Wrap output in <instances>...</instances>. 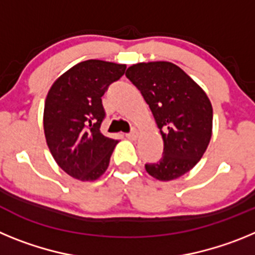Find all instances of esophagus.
I'll return each instance as SVG.
<instances>
[{
	"instance_id": "obj_1",
	"label": "esophagus",
	"mask_w": 255,
	"mask_h": 255,
	"mask_svg": "<svg viewBox=\"0 0 255 255\" xmlns=\"http://www.w3.org/2000/svg\"><path fill=\"white\" fill-rule=\"evenodd\" d=\"M139 136V132L136 131V130H134V131L129 132V134H126V138L130 139V140H136Z\"/></svg>"
}]
</instances>
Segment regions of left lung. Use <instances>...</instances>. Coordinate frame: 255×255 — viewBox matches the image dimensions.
Listing matches in <instances>:
<instances>
[{
  "mask_svg": "<svg viewBox=\"0 0 255 255\" xmlns=\"http://www.w3.org/2000/svg\"><path fill=\"white\" fill-rule=\"evenodd\" d=\"M125 75L140 91L163 139L162 158L145 164V171L159 181L185 175L211 141L213 110L207 93L168 61L134 64Z\"/></svg>",
  "mask_w": 255,
  "mask_h": 255,
  "instance_id": "obj_1",
  "label": "left lung"
}]
</instances>
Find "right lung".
<instances>
[{
  "label": "right lung",
  "mask_w": 255,
  "mask_h": 255,
  "mask_svg": "<svg viewBox=\"0 0 255 255\" xmlns=\"http://www.w3.org/2000/svg\"><path fill=\"white\" fill-rule=\"evenodd\" d=\"M125 69L124 64L87 60L65 71L49 88L44 136L56 163L74 179L94 181L107 170L119 141L100 131L105 119L101 98Z\"/></svg>",
  "instance_id": "right-lung-1"
}]
</instances>
